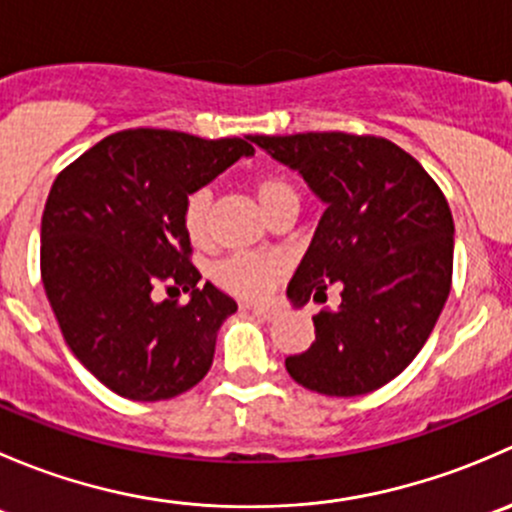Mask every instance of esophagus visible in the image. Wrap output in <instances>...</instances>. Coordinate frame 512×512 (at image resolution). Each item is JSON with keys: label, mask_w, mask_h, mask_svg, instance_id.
Masks as SVG:
<instances>
[{"label": "esophagus", "mask_w": 512, "mask_h": 512, "mask_svg": "<svg viewBox=\"0 0 512 512\" xmlns=\"http://www.w3.org/2000/svg\"><path fill=\"white\" fill-rule=\"evenodd\" d=\"M242 309H245V312L257 314V317L265 319V322H272V319L277 317V309L275 307H265V304H242Z\"/></svg>", "instance_id": "1"}]
</instances>
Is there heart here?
<instances>
[{
    "label": "heart",
    "instance_id": "obj_1",
    "mask_svg": "<svg viewBox=\"0 0 512 512\" xmlns=\"http://www.w3.org/2000/svg\"><path fill=\"white\" fill-rule=\"evenodd\" d=\"M257 200L262 203L265 213L270 215L277 205L289 198H299L292 183H287L280 175H265L255 180ZM210 208H213V193L208 188H200L188 195L183 205V230L193 245H205L210 235ZM282 262L277 257L255 255V252H235L225 257L210 270L213 282L223 287L225 292L245 299L265 297L267 289L275 285L277 277L282 275Z\"/></svg>",
    "mask_w": 512,
    "mask_h": 512
}]
</instances>
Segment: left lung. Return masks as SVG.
<instances>
[{
    "label": "left lung",
    "instance_id": "left-lung-1",
    "mask_svg": "<svg viewBox=\"0 0 512 512\" xmlns=\"http://www.w3.org/2000/svg\"><path fill=\"white\" fill-rule=\"evenodd\" d=\"M297 170L324 203L287 287L292 307L342 304L314 317V342L287 356L297 384L324 396H361L389 384L421 352L451 292L453 218L423 165L396 143L352 133L250 136Z\"/></svg>",
    "mask_w": 512,
    "mask_h": 512
}]
</instances>
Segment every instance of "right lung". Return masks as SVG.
<instances>
[{"label": "right lung", "instance_id": "right-lung-1", "mask_svg": "<svg viewBox=\"0 0 512 512\" xmlns=\"http://www.w3.org/2000/svg\"><path fill=\"white\" fill-rule=\"evenodd\" d=\"M245 156H255L250 138L136 128L103 138L51 185L41 282L71 352L118 396L173 399L210 371L237 304L200 285L183 205ZM158 281L190 291L189 304L156 303Z\"/></svg>", "mask_w": 512, "mask_h": 512}]
</instances>
